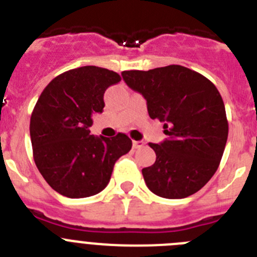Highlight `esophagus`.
Masks as SVG:
<instances>
[{
	"instance_id": "1",
	"label": "esophagus",
	"mask_w": 257,
	"mask_h": 257,
	"mask_svg": "<svg viewBox=\"0 0 257 257\" xmlns=\"http://www.w3.org/2000/svg\"><path fill=\"white\" fill-rule=\"evenodd\" d=\"M133 147L134 149H140L144 147V142H142V140H136V142H133Z\"/></svg>"
}]
</instances>
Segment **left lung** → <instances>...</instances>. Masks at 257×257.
I'll return each mask as SVG.
<instances>
[{
    "label": "left lung",
    "instance_id": "left-lung-1",
    "mask_svg": "<svg viewBox=\"0 0 257 257\" xmlns=\"http://www.w3.org/2000/svg\"><path fill=\"white\" fill-rule=\"evenodd\" d=\"M126 85L144 96L149 117L163 122L167 139L149 143L156 162L142 170L157 196L189 197L216 172L228 139L224 101L210 79L181 65L124 70Z\"/></svg>",
    "mask_w": 257,
    "mask_h": 257
}]
</instances>
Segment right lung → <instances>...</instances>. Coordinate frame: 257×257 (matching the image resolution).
Here are the masks:
<instances>
[{"label": "right lung", "mask_w": 257, "mask_h": 257, "mask_svg": "<svg viewBox=\"0 0 257 257\" xmlns=\"http://www.w3.org/2000/svg\"><path fill=\"white\" fill-rule=\"evenodd\" d=\"M121 81L105 68L86 65L55 77L45 87L31 117L33 158L52 189L68 198L100 193L115 161L133 142L124 134L109 139L90 135L92 114L101 113L104 92Z\"/></svg>", "instance_id": "add662e5"}]
</instances>
